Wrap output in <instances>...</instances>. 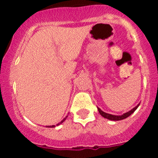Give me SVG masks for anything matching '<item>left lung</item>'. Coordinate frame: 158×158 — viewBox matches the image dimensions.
Returning <instances> with one entry per match:
<instances>
[{
    "mask_svg": "<svg viewBox=\"0 0 158 158\" xmlns=\"http://www.w3.org/2000/svg\"><path fill=\"white\" fill-rule=\"evenodd\" d=\"M140 105V104H139ZM139 105H137L135 107H134L132 110H131L130 111L127 112V113H125V114H122V115H113V114H107V113H106V112H103L102 110L100 109V108H98V110L99 111L100 114H101L102 116H103L104 118H108V119H110V120H114V121H116V120H121V119H124V118H127L128 116H130L134 111H135L137 107L139 106Z\"/></svg>",
    "mask_w": 158,
    "mask_h": 158,
    "instance_id": "1",
    "label": "left lung"
}]
</instances>
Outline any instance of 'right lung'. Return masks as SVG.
Returning <instances> with one entry per match:
<instances>
[{"label": "right lung", "mask_w": 158, "mask_h": 158, "mask_svg": "<svg viewBox=\"0 0 158 158\" xmlns=\"http://www.w3.org/2000/svg\"><path fill=\"white\" fill-rule=\"evenodd\" d=\"M64 120H65V118H64V119H63V120L61 121L60 123H58V124H57V125H60V123H63V122H64ZM56 127V126H55V125H52V126H50V127Z\"/></svg>", "instance_id": "obj_1"}]
</instances>
